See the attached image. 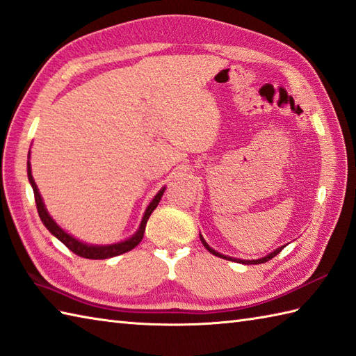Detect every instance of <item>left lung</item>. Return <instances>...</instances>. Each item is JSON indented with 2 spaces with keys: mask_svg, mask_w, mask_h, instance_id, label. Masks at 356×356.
Returning a JSON list of instances; mask_svg holds the SVG:
<instances>
[{
  "mask_svg": "<svg viewBox=\"0 0 356 356\" xmlns=\"http://www.w3.org/2000/svg\"><path fill=\"white\" fill-rule=\"evenodd\" d=\"M200 239H201V243H202V245H204V248L210 252V253H213L215 257H220V258H224V259H229V261H235V263H241V264H261V263H266V261H269V259H272L273 257H277L278 253L282 250V248H286V245H281V248H278V249H275L273 252H270L269 255H266V257H263V258H258V259H239V258H234V257H227V255H222V253H220V252H216L215 249H212L210 248V245L206 243V239L202 238V235L200 234Z\"/></svg>",
  "mask_w": 356,
  "mask_h": 356,
  "instance_id": "obj_1",
  "label": "left lung"
}]
</instances>
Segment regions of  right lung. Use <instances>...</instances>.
Here are the masks:
<instances>
[{
	"label": "right lung",
	"mask_w": 356,
	"mask_h": 356,
	"mask_svg": "<svg viewBox=\"0 0 356 356\" xmlns=\"http://www.w3.org/2000/svg\"><path fill=\"white\" fill-rule=\"evenodd\" d=\"M27 178H29V183H31L32 188H33V195H35V202H36V209H38V215L44 224L46 229L52 234L55 238L60 239V241L66 245L67 249H70L74 253H76L78 257H83V258H89V259H107V258H112V257H118L122 255V253H126L129 250L135 249L138 244L141 243V239L144 236V230H146V224L149 216L152 215V212L156 209L159 200H161L163 193L165 191V186L161 187L158 191V193L155 195L152 201L149 202V206L144 210V215L141 218L140 222V227L135 232L134 235H130L129 238L122 239V241L118 243H112V244H89V243H84L81 239L75 238L74 235H70L69 232L64 230L61 226H58V222L52 218V215L47 212L44 201H42L41 193L38 191V186H36L35 179L32 177V168H31V152H29L27 155Z\"/></svg>",
	"instance_id": "1"
}]
</instances>
